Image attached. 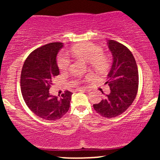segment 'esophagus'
<instances>
[{"mask_svg": "<svg viewBox=\"0 0 160 160\" xmlns=\"http://www.w3.org/2000/svg\"><path fill=\"white\" fill-rule=\"evenodd\" d=\"M77 91H80V92H89V89H86V88H79V89H77Z\"/></svg>", "mask_w": 160, "mask_h": 160, "instance_id": "34e87169", "label": "esophagus"}]
</instances>
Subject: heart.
Masks as SVG:
<instances>
[{"label": "heart", "instance_id": "1", "mask_svg": "<svg viewBox=\"0 0 160 160\" xmlns=\"http://www.w3.org/2000/svg\"><path fill=\"white\" fill-rule=\"evenodd\" d=\"M70 53L75 58H82L88 62L89 67L97 73L105 72L109 68V58L103 53V50L100 47L92 43L74 46L70 50ZM57 65L60 71H67L71 65L68 55L65 52L60 53L57 58ZM89 78V76H88L87 78Z\"/></svg>", "mask_w": 160, "mask_h": 160}]
</instances>
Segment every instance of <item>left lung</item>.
I'll return each instance as SVG.
<instances>
[{
    "instance_id": "left-lung-1",
    "label": "left lung",
    "mask_w": 160,
    "mask_h": 160,
    "mask_svg": "<svg viewBox=\"0 0 160 160\" xmlns=\"http://www.w3.org/2000/svg\"><path fill=\"white\" fill-rule=\"evenodd\" d=\"M108 45L113 59L105 82L109 86L110 93L93 107L101 116L112 118L122 114L135 100L138 89V71L132 53L126 46L113 40H108Z\"/></svg>"
}]
</instances>
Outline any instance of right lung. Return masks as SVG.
Instances as JSON below:
<instances>
[{
	"label": "right lung",
	"instance_id": "right-lung-1",
	"mask_svg": "<svg viewBox=\"0 0 160 160\" xmlns=\"http://www.w3.org/2000/svg\"><path fill=\"white\" fill-rule=\"evenodd\" d=\"M63 47L60 42L36 49L25 59L20 86L25 104L34 114L46 120L61 119L68 111L72 92L66 90L61 97L49 94L52 79L59 74L56 56Z\"/></svg>",
	"mask_w": 160,
	"mask_h": 160
}]
</instances>
